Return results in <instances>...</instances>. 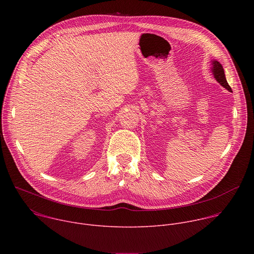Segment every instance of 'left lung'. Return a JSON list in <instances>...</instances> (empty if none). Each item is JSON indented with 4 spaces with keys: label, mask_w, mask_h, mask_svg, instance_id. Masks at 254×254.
Instances as JSON below:
<instances>
[{
    "label": "left lung",
    "mask_w": 254,
    "mask_h": 254,
    "mask_svg": "<svg viewBox=\"0 0 254 254\" xmlns=\"http://www.w3.org/2000/svg\"><path fill=\"white\" fill-rule=\"evenodd\" d=\"M211 65H212L211 72H212V74L214 75V78L216 79V81L220 83V85H222L227 90L231 91V87L229 86V84L226 80V77H225L223 66L217 60H211Z\"/></svg>",
    "instance_id": "left-lung-1"
}]
</instances>
